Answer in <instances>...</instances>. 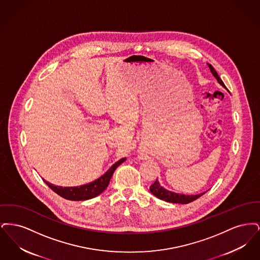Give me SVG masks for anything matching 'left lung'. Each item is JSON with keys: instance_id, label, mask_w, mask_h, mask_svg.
I'll list each match as a JSON object with an SVG mask.
<instances>
[{"instance_id": "1", "label": "left lung", "mask_w": 260, "mask_h": 260, "mask_svg": "<svg viewBox=\"0 0 260 260\" xmlns=\"http://www.w3.org/2000/svg\"><path fill=\"white\" fill-rule=\"evenodd\" d=\"M208 66L210 67V71L212 75L215 77V79L218 81V83L222 86L225 87L224 83L222 82V80L220 79V77L218 76V74L216 73V71L214 70V68L208 63ZM150 192L155 195L157 198L162 200V201H166V202H169V203H175V204H189L195 200L200 198L201 196H203L205 193H202V194H198V195H183V194H176V193H173L171 191H168L166 190L165 188H162L158 179H156V181L150 186Z\"/></svg>"}]
</instances>
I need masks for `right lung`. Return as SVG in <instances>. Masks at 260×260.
Masks as SVG:
<instances>
[{"mask_svg": "<svg viewBox=\"0 0 260 260\" xmlns=\"http://www.w3.org/2000/svg\"><path fill=\"white\" fill-rule=\"evenodd\" d=\"M124 161H125V158H123L120 161L115 162L106 172V173H104L101 177H99V179L86 185H82L80 187H61V186H54L53 184H50L46 180L45 182L52 191H54L56 194H58L59 196H61L62 198L66 200L85 201L88 199L94 198L107 188L115 170Z\"/></svg>", "mask_w": 260, "mask_h": 260, "instance_id": "add662e5", "label": "right lung"}]
</instances>
